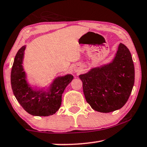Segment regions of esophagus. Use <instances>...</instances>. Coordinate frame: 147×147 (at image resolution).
<instances>
[{
    "instance_id": "obj_1",
    "label": "esophagus",
    "mask_w": 147,
    "mask_h": 147,
    "mask_svg": "<svg viewBox=\"0 0 147 147\" xmlns=\"http://www.w3.org/2000/svg\"><path fill=\"white\" fill-rule=\"evenodd\" d=\"M76 71H78V69H76Z\"/></svg>"
}]
</instances>
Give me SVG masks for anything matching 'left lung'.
I'll list each match as a JSON object with an SVG mask.
<instances>
[{
	"mask_svg": "<svg viewBox=\"0 0 147 147\" xmlns=\"http://www.w3.org/2000/svg\"><path fill=\"white\" fill-rule=\"evenodd\" d=\"M79 78L86 101L94 110L109 113L121 108L132 90L135 71L130 52L120 43L113 61Z\"/></svg>",
	"mask_w": 147,
	"mask_h": 147,
	"instance_id": "left-lung-1",
	"label": "left lung"
}]
</instances>
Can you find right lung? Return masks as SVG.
Returning a JSON list of instances; mask_svg holds the SVG:
<instances>
[{
  "instance_id": "add662e5",
  "label": "right lung",
  "mask_w": 147,
  "mask_h": 147,
  "mask_svg": "<svg viewBox=\"0 0 147 147\" xmlns=\"http://www.w3.org/2000/svg\"><path fill=\"white\" fill-rule=\"evenodd\" d=\"M25 48L26 46H23L19 50L12 66L11 85L14 95L24 110L31 115H53L60 108L62 94L73 76L68 74L56 79L49 92L33 90L26 82V74L22 65Z\"/></svg>"
}]
</instances>
